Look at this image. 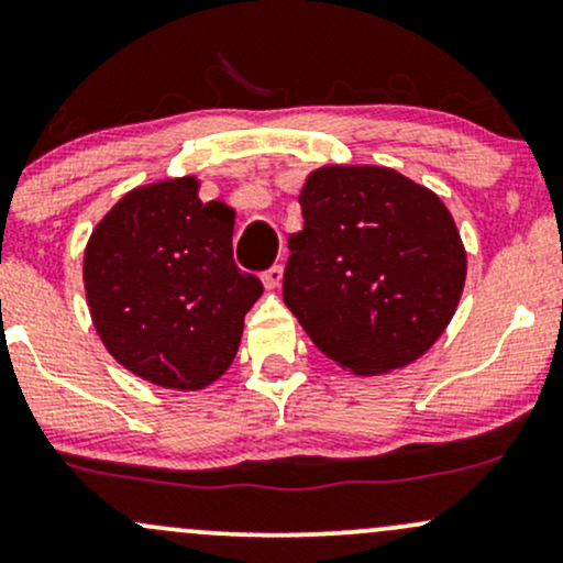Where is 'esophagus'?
I'll return each mask as SVG.
<instances>
[{
	"instance_id": "1",
	"label": "esophagus",
	"mask_w": 563,
	"mask_h": 563,
	"mask_svg": "<svg viewBox=\"0 0 563 563\" xmlns=\"http://www.w3.org/2000/svg\"><path fill=\"white\" fill-rule=\"evenodd\" d=\"M282 266H271V268H266L263 271V284H266L268 289H276L282 284Z\"/></svg>"
}]
</instances>
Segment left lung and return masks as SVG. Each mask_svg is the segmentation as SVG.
I'll return each instance as SVG.
<instances>
[{"label": "left lung", "mask_w": 563, "mask_h": 563, "mask_svg": "<svg viewBox=\"0 0 563 563\" xmlns=\"http://www.w3.org/2000/svg\"><path fill=\"white\" fill-rule=\"evenodd\" d=\"M300 208L282 295L313 345L361 376L427 353L466 279L440 197L395 170L329 165L308 178Z\"/></svg>", "instance_id": "left-lung-1"}]
</instances>
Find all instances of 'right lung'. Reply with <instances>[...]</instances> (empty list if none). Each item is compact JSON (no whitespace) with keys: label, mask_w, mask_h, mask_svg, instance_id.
<instances>
[{"label":"right lung","mask_w":563,"mask_h":563,"mask_svg":"<svg viewBox=\"0 0 563 563\" xmlns=\"http://www.w3.org/2000/svg\"><path fill=\"white\" fill-rule=\"evenodd\" d=\"M234 216L195 178L125 195L91 234L84 284L104 347L161 387L202 389L234 361L244 313L263 295L234 263Z\"/></svg>","instance_id":"1"}]
</instances>
